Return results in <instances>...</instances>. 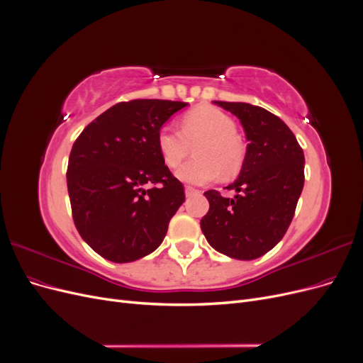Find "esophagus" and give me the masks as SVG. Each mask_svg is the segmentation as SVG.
<instances>
[{
    "label": "esophagus",
    "mask_w": 363,
    "mask_h": 363,
    "mask_svg": "<svg viewBox=\"0 0 363 363\" xmlns=\"http://www.w3.org/2000/svg\"><path fill=\"white\" fill-rule=\"evenodd\" d=\"M184 194H186V196H191V195L200 194V191H199V189H195V188H192V186H184Z\"/></svg>",
    "instance_id": "obj_1"
}]
</instances>
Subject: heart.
<instances>
[{
    "instance_id": "obj_1",
    "label": "heart",
    "mask_w": 363,
    "mask_h": 363,
    "mask_svg": "<svg viewBox=\"0 0 363 363\" xmlns=\"http://www.w3.org/2000/svg\"><path fill=\"white\" fill-rule=\"evenodd\" d=\"M180 129L164 125L157 133V150L169 168L179 167L189 155L195 156L175 171V177L189 184H206L219 175L233 177L242 168L245 148L236 135V123L225 112L212 106H200L186 113Z\"/></svg>"
}]
</instances>
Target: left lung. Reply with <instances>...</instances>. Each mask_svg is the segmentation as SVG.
Returning a JSON list of instances; mask_svg holds the SVG:
<instances>
[{"mask_svg": "<svg viewBox=\"0 0 363 363\" xmlns=\"http://www.w3.org/2000/svg\"><path fill=\"white\" fill-rule=\"evenodd\" d=\"M232 112L248 140L238 179L225 189L204 192L208 212L201 219L207 242L223 255L252 260L276 247L292 221L304 186V155L289 127L259 106L213 101Z\"/></svg>", "mask_w": 363, "mask_h": 363, "instance_id": "left-lung-1", "label": "left lung"}]
</instances>
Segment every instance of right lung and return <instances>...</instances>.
Instances as JSON below:
<instances>
[{"mask_svg":"<svg viewBox=\"0 0 363 363\" xmlns=\"http://www.w3.org/2000/svg\"><path fill=\"white\" fill-rule=\"evenodd\" d=\"M186 106L168 100L118 103L74 142L67 172L74 224L101 257L135 262L162 244L184 189L160 156L157 133Z\"/></svg>","mask_w":363,"mask_h":363,"instance_id":"1","label":"right lung"}]
</instances>
